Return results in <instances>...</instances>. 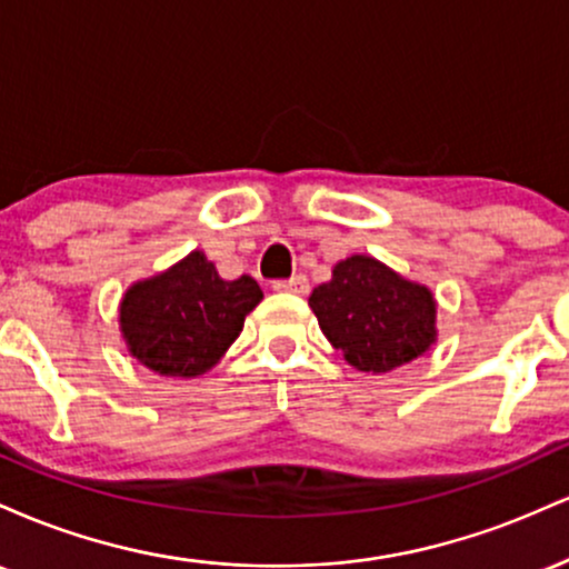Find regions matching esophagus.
<instances>
[{"label":"esophagus","instance_id":"obj_1","mask_svg":"<svg viewBox=\"0 0 569 569\" xmlns=\"http://www.w3.org/2000/svg\"><path fill=\"white\" fill-rule=\"evenodd\" d=\"M272 289L289 291V293H307L310 291V283H307L305 276H293L289 280H276V283H272Z\"/></svg>","mask_w":569,"mask_h":569}]
</instances>
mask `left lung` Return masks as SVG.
<instances>
[{"label": "left lung", "instance_id": "obj_1", "mask_svg": "<svg viewBox=\"0 0 569 569\" xmlns=\"http://www.w3.org/2000/svg\"><path fill=\"white\" fill-rule=\"evenodd\" d=\"M307 302L331 348L358 371H393L439 339L433 291L367 253L337 262Z\"/></svg>", "mask_w": 569, "mask_h": 569}]
</instances>
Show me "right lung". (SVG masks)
<instances>
[{"label": "right lung", "instance_id": "add662e5", "mask_svg": "<svg viewBox=\"0 0 569 569\" xmlns=\"http://www.w3.org/2000/svg\"><path fill=\"white\" fill-rule=\"evenodd\" d=\"M262 299L251 276L224 280L206 253L192 251L128 286L120 299V335L141 367L194 380L217 367Z\"/></svg>", "mask_w": 569, "mask_h": 569}]
</instances>
